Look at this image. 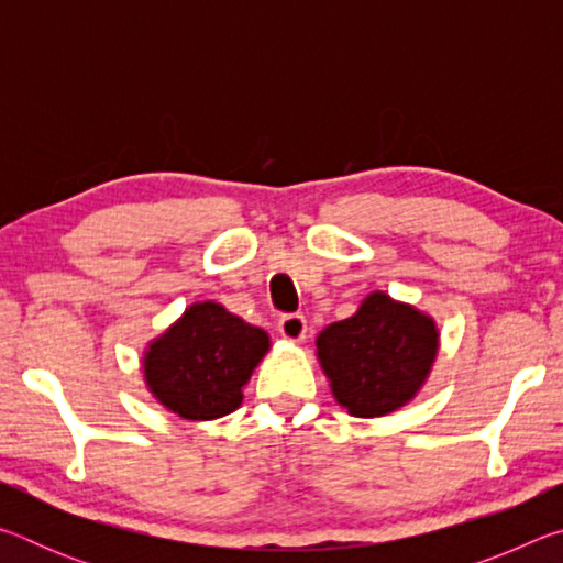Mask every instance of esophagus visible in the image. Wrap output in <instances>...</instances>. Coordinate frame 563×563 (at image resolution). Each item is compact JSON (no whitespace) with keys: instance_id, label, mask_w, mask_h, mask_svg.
Listing matches in <instances>:
<instances>
[{"instance_id":"obj_1","label":"esophagus","mask_w":563,"mask_h":563,"mask_svg":"<svg viewBox=\"0 0 563 563\" xmlns=\"http://www.w3.org/2000/svg\"><path fill=\"white\" fill-rule=\"evenodd\" d=\"M278 330L285 340L300 342L305 340V332H308V320L298 316V312H292V316H283L278 320Z\"/></svg>"}]
</instances>
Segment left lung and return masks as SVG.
Masks as SVG:
<instances>
[{
    "mask_svg": "<svg viewBox=\"0 0 563 563\" xmlns=\"http://www.w3.org/2000/svg\"><path fill=\"white\" fill-rule=\"evenodd\" d=\"M316 347L338 405L352 417H385L424 387L440 352V330L415 305L375 290L355 316L322 330Z\"/></svg>",
    "mask_w": 563,
    "mask_h": 563,
    "instance_id": "left-lung-1",
    "label": "left lung"
}]
</instances>
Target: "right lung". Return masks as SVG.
<instances>
[{"label":"right lung","mask_w":563,"mask_h":563,"mask_svg":"<svg viewBox=\"0 0 563 563\" xmlns=\"http://www.w3.org/2000/svg\"><path fill=\"white\" fill-rule=\"evenodd\" d=\"M268 350L265 330L247 325L221 302H194L148 342L144 379L168 412L206 422L241 407L243 387Z\"/></svg>","instance_id":"obj_1"}]
</instances>
